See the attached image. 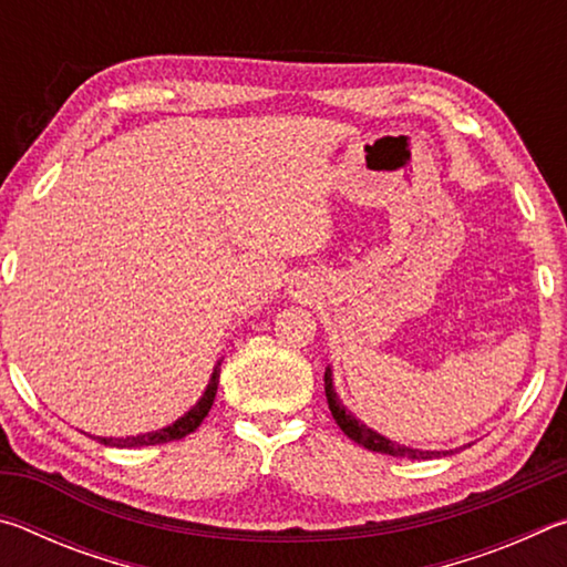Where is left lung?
Masks as SVG:
<instances>
[{
  "mask_svg": "<svg viewBox=\"0 0 567 567\" xmlns=\"http://www.w3.org/2000/svg\"><path fill=\"white\" fill-rule=\"evenodd\" d=\"M324 395H328V405L334 422H338L340 430L354 443L372 450V453H382V455H392V457H410V460H430V457H437V455H450L453 450H445V453H435V450H412L405 445H395L392 440L378 435L375 430L360 425L358 420H354L348 410H344L342 402L338 400V392L332 390V372L330 368L324 370Z\"/></svg>",
  "mask_w": 567,
  "mask_h": 567,
  "instance_id": "1",
  "label": "left lung"
}]
</instances>
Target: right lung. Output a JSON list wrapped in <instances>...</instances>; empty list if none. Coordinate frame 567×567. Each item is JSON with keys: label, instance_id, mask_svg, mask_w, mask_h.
Here are the masks:
<instances>
[{"label": "right lung", "instance_id": "obj_1", "mask_svg": "<svg viewBox=\"0 0 567 567\" xmlns=\"http://www.w3.org/2000/svg\"><path fill=\"white\" fill-rule=\"evenodd\" d=\"M219 364H223V360L217 362L213 378H209V385L205 390V395L199 398L197 405L192 408L185 417H179L177 422H172V425L157 430V433H147V435H137V437H94V440H100L102 445H112V447H145V445L172 443V440H182V437H187L189 433H195V430L203 425V420L207 417V412L215 402L217 382H219Z\"/></svg>", "mask_w": 567, "mask_h": 567}]
</instances>
